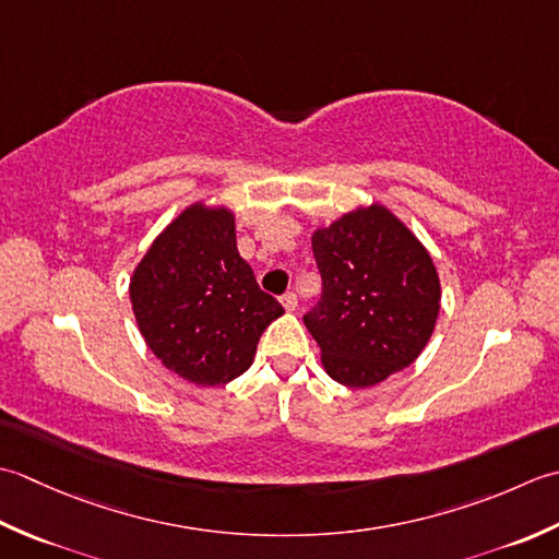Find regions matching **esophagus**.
Returning a JSON list of instances; mask_svg holds the SVG:
<instances>
[{
	"instance_id": "esophagus-1",
	"label": "esophagus",
	"mask_w": 559,
	"mask_h": 559,
	"mask_svg": "<svg viewBox=\"0 0 559 559\" xmlns=\"http://www.w3.org/2000/svg\"><path fill=\"white\" fill-rule=\"evenodd\" d=\"M282 306H284V309H287V311H294L296 309V304H299V299H296V294L294 292H287V294H282Z\"/></svg>"
}]
</instances>
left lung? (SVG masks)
<instances>
[{
	"label": "left lung",
	"mask_w": 559,
	"mask_h": 559,
	"mask_svg": "<svg viewBox=\"0 0 559 559\" xmlns=\"http://www.w3.org/2000/svg\"><path fill=\"white\" fill-rule=\"evenodd\" d=\"M311 246L323 289L304 323L325 371L369 389L409 367L435 333L441 299L425 246L381 204L340 216Z\"/></svg>",
	"instance_id": "obj_1"
}]
</instances>
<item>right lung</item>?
Wrapping results in <instances>:
<instances>
[{
	"instance_id": "obj_1",
	"label": "right lung",
	"mask_w": 559,
	"mask_h": 559,
	"mask_svg": "<svg viewBox=\"0 0 559 559\" xmlns=\"http://www.w3.org/2000/svg\"><path fill=\"white\" fill-rule=\"evenodd\" d=\"M130 301L156 359L198 385L241 376L263 330L284 313L238 255L234 214L204 204L188 207L146 250Z\"/></svg>"
}]
</instances>
